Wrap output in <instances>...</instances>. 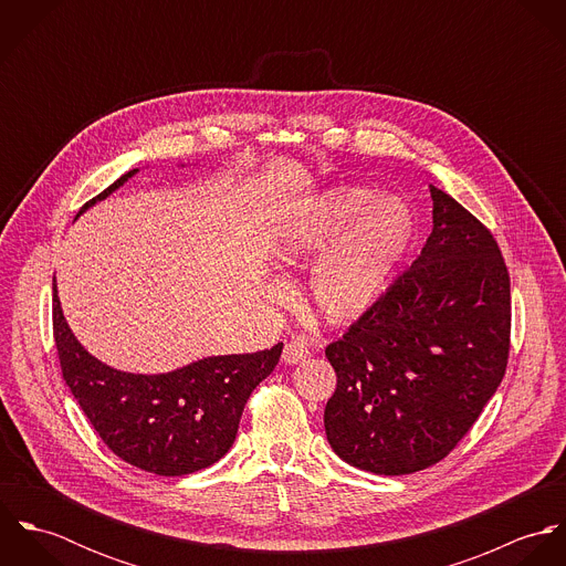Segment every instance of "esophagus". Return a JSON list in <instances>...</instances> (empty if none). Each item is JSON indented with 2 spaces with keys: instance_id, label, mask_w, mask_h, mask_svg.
Returning <instances> with one entry per match:
<instances>
[{
  "instance_id": "obj_1",
  "label": "esophagus",
  "mask_w": 566,
  "mask_h": 566,
  "mask_svg": "<svg viewBox=\"0 0 566 566\" xmlns=\"http://www.w3.org/2000/svg\"><path fill=\"white\" fill-rule=\"evenodd\" d=\"M307 357H310V346H307L305 342H301V339L287 342L285 348H283V355H281L283 364H290V366L301 364V361L307 359Z\"/></svg>"
}]
</instances>
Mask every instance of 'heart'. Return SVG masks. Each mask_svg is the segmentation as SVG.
Masks as SVG:
<instances>
[{"label": "heart", "mask_w": 566, "mask_h": 566, "mask_svg": "<svg viewBox=\"0 0 566 566\" xmlns=\"http://www.w3.org/2000/svg\"><path fill=\"white\" fill-rule=\"evenodd\" d=\"M411 235L403 202L364 187H337L281 229L274 261L303 265L318 254L307 298L326 323H353L384 294Z\"/></svg>", "instance_id": "b5f03b06"}]
</instances>
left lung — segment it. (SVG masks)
I'll return each mask as SVG.
<instances>
[{
	"label": "left lung",
	"instance_id": "1",
	"mask_svg": "<svg viewBox=\"0 0 566 566\" xmlns=\"http://www.w3.org/2000/svg\"><path fill=\"white\" fill-rule=\"evenodd\" d=\"M433 229L384 296L326 346L331 449L375 475L447 458L496 392L510 353V274L484 224L429 187Z\"/></svg>",
	"mask_w": 566,
	"mask_h": 566
}]
</instances>
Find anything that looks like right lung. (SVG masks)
<instances>
[{"label":"right lung","mask_w":566,"mask_h":566,"mask_svg":"<svg viewBox=\"0 0 566 566\" xmlns=\"http://www.w3.org/2000/svg\"><path fill=\"white\" fill-rule=\"evenodd\" d=\"M137 171L119 176L88 200L78 216ZM52 290L63 379L117 458L146 473L178 478L202 471L227 455L238 436L243 405L279 364L283 342L259 353L205 357L163 375L122 373L84 350L63 316L56 279Z\"/></svg>","instance_id":"add662e5"}]
</instances>
